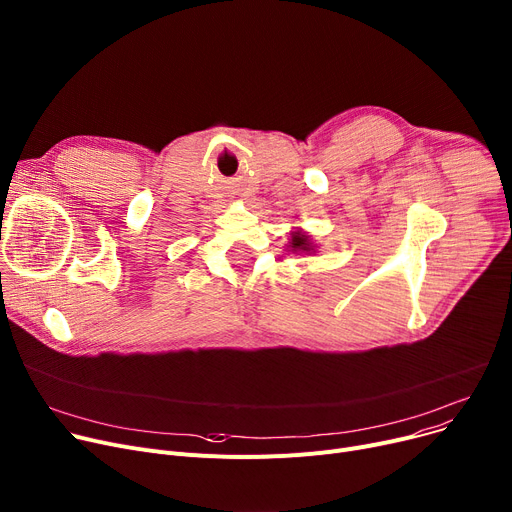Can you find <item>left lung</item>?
Returning <instances> with one entry per match:
<instances>
[{
    "mask_svg": "<svg viewBox=\"0 0 512 512\" xmlns=\"http://www.w3.org/2000/svg\"><path fill=\"white\" fill-rule=\"evenodd\" d=\"M291 235V239H289V244H287V248H289V252H293V254H310V252H316L314 248V244H312V239H310V235L306 233V231H302V229H297L295 227V231H291L289 233Z\"/></svg>",
    "mask_w": 512,
    "mask_h": 512,
    "instance_id": "left-lung-1",
    "label": "left lung"
}]
</instances>
